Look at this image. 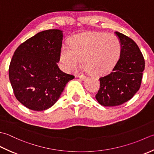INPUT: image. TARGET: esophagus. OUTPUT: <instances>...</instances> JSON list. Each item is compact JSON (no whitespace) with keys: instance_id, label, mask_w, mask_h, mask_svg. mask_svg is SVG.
<instances>
[{"instance_id":"34e87169","label":"esophagus","mask_w":154,"mask_h":154,"mask_svg":"<svg viewBox=\"0 0 154 154\" xmlns=\"http://www.w3.org/2000/svg\"><path fill=\"white\" fill-rule=\"evenodd\" d=\"M78 76L82 80H85L86 79V76H84V75H80V76Z\"/></svg>"}]
</instances>
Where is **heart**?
<instances>
[{
	"mask_svg": "<svg viewBox=\"0 0 154 154\" xmlns=\"http://www.w3.org/2000/svg\"><path fill=\"white\" fill-rule=\"evenodd\" d=\"M121 52L116 37L105 33H82L70 40V47L63 46L60 61L64 72L73 70L80 60L86 71L94 76L107 74L114 67Z\"/></svg>",
	"mask_w": 154,
	"mask_h": 154,
	"instance_id": "obj_1",
	"label": "heart"
}]
</instances>
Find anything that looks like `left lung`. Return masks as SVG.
Listing matches in <instances>:
<instances>
[{"label":"left lung","mask_w":154,"mask_h":154,"mask_svg":"<svg viewBox=\"0 0 154 154\" xmlns=\"http://www.w3.org/2000/svg\"><path fill=\"white\" fill-rule=\"evenodd\" d=\"M121 45L120 56L110 74L100 78L96 98L103 106H116L128 102L139 90L145 61L132 39L115 32Z\"/></svg>","instance_id":"8db88e82"}]
</instances>
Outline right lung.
<instances>
[{"mask_svg":"<svg viewBox=\"0 0 154 154\" xmlns=\"http://www.w3.org/2000/svg\"><path fill=\"white\" fill-rule=\"evenodd\" d=\"M62 40V30H44L15 51L9 66V80L16 98L25 107L34 111L52 107L66 84L74 78L57 65Z\"/></svg>","mask_w":154,"mask_h":154,"instance_id":"obj_1","label":"right lung"}]
</instances>
